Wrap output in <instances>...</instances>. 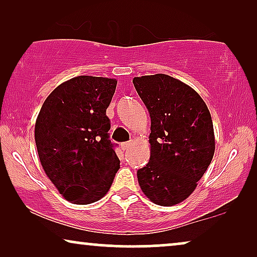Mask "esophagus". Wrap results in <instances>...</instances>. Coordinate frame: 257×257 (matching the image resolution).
<instances>
[{"mask_svg":"<svg viewBox=\"0 0 257 257\" xmlns=\"http://www.w3.org/2000/svg\"><path fill=\"white\" fill-rule=\"evenodd\" d=\"M130 146H131V143H130V142H126V143H121L120 144V147H121L122 151H126Z\"/></svg>","mask_w":257,"mask_h":257,"instance_id":"1","label":"esophagus"}]
</instances>
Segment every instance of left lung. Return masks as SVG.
<instances>
[{"label":"left lung","instance_id":"8db88e82","mask_svg":"<svg viewBox=\"0 0 257 257\" xmlns=\"http://www.w3.org/2000/svg\"><path fill=\"white\" fill-rule=\"evenodd\" d=\"M133 84L151 117V157L137 172L144 194L156 205L173 206L192 194L215 151L213 121L199 93L173 77H135Z\"/></svg>","mask_w":257,"mask_h":257}]
</instances>
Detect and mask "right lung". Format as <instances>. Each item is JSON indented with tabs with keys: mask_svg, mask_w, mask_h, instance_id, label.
Returning a JSON list of instances; mask_svg holds the SVG:
<instances>
[{
	"mask_svg": "<svg viewBox=\"0 0 257 257\" xmlns=\"http://www.w3.org/2000/svg\"><path fill=\"white\" fill-rule=\"evenodd\" d=\"M115 86L112 78L75 77L56 87L38 113L35 142L42 167L72 203L100 200L119 170L106 115Z\"/></svg>",
	"mask_w": 257,
	"mask_h": 257,
	"instance_id": "1",
	"label": "right lung"
}]
</instances>
